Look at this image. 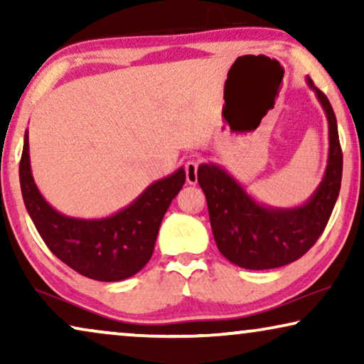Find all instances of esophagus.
Wrapping results in <instances>:
<instances>
[{
    "label": "esophagus",
    "instance_id": "1",
    "mask_svg": "<svg viewBox=\"0 0 364 364\" xmlns=\"http://www.w3.org/2000/svg\"><path fill=\"white\" fill-rule=\"evenodd\" d=\"M197 168H198V161H188L186 162V177L188 183H197Z\"/></svg>",
    "mask_w": 364,
    "mask_h": 364
}]
</instances>
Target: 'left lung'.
I'll return each instance as SVG.
<instances>
[{"instance_id": "8db88e82", "label": "left lung", "mask_w": 364, "mask_h": 364, "mask_svg": "<svg viewBox=\"0 0 364 364\" xmlns=\"http://www.w3.org/2000/svg\"><path fill=\"white\" fill-rule=\"evenodd\" d=\"M306 82L325 109L330 131L325 176L306 203L295 208L262 205L215 164L198 167V186L207 197L218 250L227 260L248 270L278 268L305 255L325 230L340 193L343 152L335 112L328 97L310 77H306Z\"/></svg>"}]
</instances>
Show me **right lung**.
<instances>
[{"label": "right lung", "mask_w": 364, "mask_h": 364, "mask_svg": "<svg viewBox=\"0 0 364 364\" xmlns=\"http://www.w3.org/2000/svg\"><path fill=\"white\" fill-rule=\"evenodd\" d=\"M24 205L49 250L81 275L97 282H119L141 272L151 260L159 227L183 183L181 167L154 182L134 200L106 218L66 217L49 205L31 176L28 134L19 162Z\"/></svg>", "instance_id": "right-lung-1"}]
</instances>
